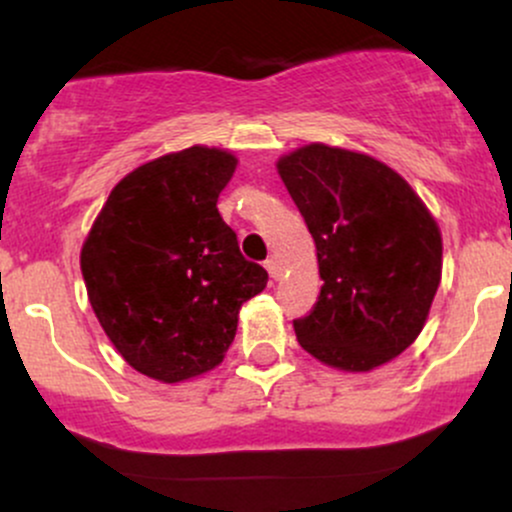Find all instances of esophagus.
<instances>
[{
	"label": "esophagus",
	"mask_w": 512,
	"mask_h": 512,
	"mask_svg": "<svg viewBox=\"0 0 512 512\" xmlns=\"http://www.w3.org/2000/svg\"><path fill=\"white\" fill-rule=\"evenodd\" d=\"M264 267H267V272H269V276H272V279H281V264H279V260H276V257H269V260L264 262Z\"/></svg>",
	"instance_id": "34e87169"
}]
</instances>
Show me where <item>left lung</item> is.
<instances>
[{"mask_svg":"<svg viewBox=\"0 0 512 512\" xmlns=\"http://www.w3.org/2000/svg\"><path fill=\"white\" fill-rule=\"evenodd\" d=\"M308 223L322 289L293 320L298 344L327 366L366 373L424 330L443 272V238L421 197L378 158L308 144L276 163Z\"/></svg>","mask_w":512,"mask_h":512,"instance_id":"left-lung-1","label":"left lung"}]
</instances>
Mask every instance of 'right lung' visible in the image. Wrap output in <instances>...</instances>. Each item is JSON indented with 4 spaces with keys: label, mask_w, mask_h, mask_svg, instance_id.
<instances>
[{
    "label": "right lung",
    "mask_w": 512,
    "mask_h": 512,
    "mask_svg": "<svg viewBox=\"0 0 512 512\" xmlns=\"http://www.w3.org/2000/svg\"><path fill=\"white\" fill-rule=\"evenodd\" d=\"M236 166L231 151L197 144L134 168L81 248L105 334L129 366L161 383L219 366L240 305L267 286V272L240 255L216 209Z\"/></svg>",
    "instance_id": "add662e5"
}]
</instances>
